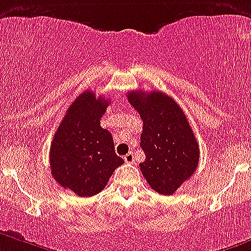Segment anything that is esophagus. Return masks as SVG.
I'll list each match as a JSON object with an SVG mask.
<instances>
[{
	"instance_id": "obj_1",
	"label": "esophagus",
	"mask_w": 251,
	"mask_h": 251,
	"mask_svg": "<svg viewBox=\"0 0 251 251\" xmlns=\"http://www.w3.org/2000/svg\"><path fill=\"white\" fill-rule=\"evenodd\" d=\"M124 159H125V161L127 162V164H132V162L135 161L134 153H132V152H128L127 155H125V157H124Z\"/></svg>"
}]
</instances>
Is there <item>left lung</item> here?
I'll return each mask as SVG.
<instances>
[{"label": "left lung", "mask_w": 251, "mask_h": 251, "mask_svg": "<svg viewBox=\"0 0 251 251\" xmlns=\"http://www.w3.org/2000/svg\"><path fill=\"white\" fill-rule=\"evenodd\" d=\"M127 100L140 114V146L145 161L140 170L152 190L171 195L195 173L200 157L198 141L184 111L161 91H130Z\"/></svg>", "instance_id": "1"}]
</instances>
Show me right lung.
Wrapping results in <instances>:
<instances>
[{
    "instance_id": "right-lung-1",
    "label": "right lung",
    "mask_w": 251,
    "mask_h": 251,
    "mask_svg": "<svg viewBox=\"0 0 251 251\" xmlns=\"http://www.w3.org/2000/svg\"><path fill=\"white\" fill-rule=\"evenodd\" d=\"M110 101L85 91L67 109L50 148L53 179L81 198L103 190L124 160L115 152L114 139L100 120Z\"/></svg>"
}]
</instances>
